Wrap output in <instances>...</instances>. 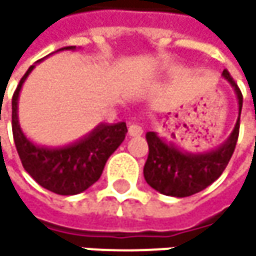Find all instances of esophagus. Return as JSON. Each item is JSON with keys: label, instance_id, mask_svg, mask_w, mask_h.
I'll return each instance as SVG.
<instances>
[{"label": "esophagus", "instance_id": "obj_1", "mask_svg": "<svg viewBox=\"0 0 256 256\" xmlns=\"http://www.w3.org/2000/svg\"><path fill=\"white\" fill-rule=\"evenodd\" d=\"M129 135L130 136H140L142 135V127L138 124H129Z\"/></svg>", "mask_w": 256, "mask_h": 256}]
</instances>
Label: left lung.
<instances>
[{
  "label": "left lung",
  "mask_w": 256,
  "mask_h": 256,
  "mask_svg": "<svg viewBox=\"0 0 256 256\" xmlns=\"http://www.w3.org/2000/svg\"><path fill=\"white\" fill-rule=\"evenodd\" d=\"M222 76L234 86L241 114L242 95L240 87L228 70L222 72ZM238 134L240 116L232 135L221 147L208 154L190 155L180 152L172 144H166L155 132H147L146 140L149 144V155L144 164V178L147 184L162 195L178 198L201 192L216 181L224 172L226 166L229 164L234 155Z\"/></svg>",
  "instance_id": "left-lung-1"
}]
</instances>
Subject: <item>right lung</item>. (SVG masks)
<instances>
[{"label": "right lung", "instance_id": "1", "mask_svg": "<svg viewBox=\"0 0 256 256\" xmlns=\"http://www.w3.org/2000/svg\"><path fill=\"white\" fill-rule=\"evenodd\" d=\"M75 46L62 47L60 50H74ZM34 66L21 78L12 96V132L16 152L26 172L44 189L58 195H76L95 184L106 166V161L124 141L126 122L101 124L84 140L62 147L47 149L28 141L18 124V95L21 86Z\"/></svg>", "mask_w": 256, "mask_h": 256}]
</instances>
